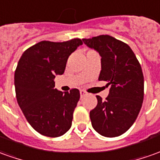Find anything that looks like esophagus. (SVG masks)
<instances>
[{
	"label": "esophagus",
	"instance_id": "obj_1",
	"mask_svg": "<svg viewBox=\"0 0 160 160\" xmlns=\"http://www.w3.org/2000/svg\"><path fill=\"white\" fill-rule=\"evenodd\" d=\"M80 97H81V98H83L84 96L87 95V92L84 91V90H80Z\"/></svg>",
	"mask_w": 160,
	"mask_h": 160
}]
</instances>
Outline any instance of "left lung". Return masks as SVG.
I'll use <instances>...</instances> for the list:
<instances>
[{"instance_id": "obj_1", "label": "left lung", "mask_w": 160, "mask_h": 160, "mask_svg": "<svg viewBox=\"0 0 160 160\" xmlns=\"http://www.w3.org/2000/svg\"><path fill=\"white\" fill-rule=\"evenodd\" d=\"M86 45L101 56L99 80L110 86L106 100L96 96L98 104L90 112L93 129L113 138L123 134L138 117L144 99V76L141 66L127 43L110 35L82 39Z\"/></svg>"}]
</instances>
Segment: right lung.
<instances>
[{"label": "right lung", "mask_w": 160, "mask_h": 160, "mask_svg": "<svg viewBox=\"0 0 160 160\" xmlns=\"http://www.w3.org/2000/svg\"><path fill=\"white\" fill-rule=\"evenodd\" d=\"M82 44L79 38L42 41L24 51L19 60L14 72L16 99L28 122L41 135L60 137L72 126L80 91H58L53 79L64 72L69 55Z\"/></svg>", "instance_id": "1"}]
</instances>
